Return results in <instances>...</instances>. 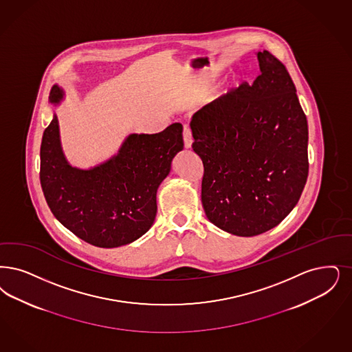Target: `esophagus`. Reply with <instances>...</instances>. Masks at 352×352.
Here are the masks:
<instances>
[{"label": "esophagus", "mask_w": 352, "mask_h": 352, "mask_svg": "<svg viewBox=\"0 0 352 352\" xmlns=\"http://www.w3.org/2000/svg\"><path fill=\"white\" fill-rule=\"evenodd\" d=\"M183 142H184L186 149L191 148V145H192V133L188 126H184V129H183Z\"/></svg>", "instance_id": "esophagus-1"}]
</instances>
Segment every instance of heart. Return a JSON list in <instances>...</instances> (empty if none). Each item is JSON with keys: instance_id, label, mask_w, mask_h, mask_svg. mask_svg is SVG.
Masks as SVG:
<instances>
[{"instance_id": "1", "label": "heart", "mask_w": 352, "mask_h": 352, "mask_svg": "<svg viewBox=\"0 0 352 352\" xmlns=\"http://www.w3.org/2000/svg\"><path fill=\"white\" fill-rule=\"evenodd\" d=\"M239 77H233V80H232V84H230V87H237L239 86Z\"/></svg>"}]
</instances>
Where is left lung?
Instances as JSON below:
<instances>
[{
  "mask_svg": "<svg viewBox=\"0 0 352 352\" xmlns=\"http://www.w3.org/2000/svg\"><path fill=\"white\" fill-rule=\"evenodd\" d=\"M261 74L191 119L204 166L201 204L212 224L253 237L280 224L308 178V122L285 67L256 54Z\"/></svg>",
  "mask_w": 352,
  "mask_h": 352,
  "instance_id": "1",
  "label": "left lung"
}]
</instances>
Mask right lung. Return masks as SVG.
Segmentation results:
<instances>
[{
	"label": "right lung",
	"mask_w": 352,
	"mask_h": 352,
	"mask_svg": "<svg viewBox=\"0 0 352 352\" xmlns=\"http://www.w3.org/2000/svg\"><path fill=\"white\" fill-rule=\"evenodd\" d=\"M64 98L55 85L50 103L56 107ZM182 131L173 123L160 133H131L111 158L80 169L64 155L54 113L41 145V184L50 210L73 234L98 248L140 239L155 223L157 190L183 149Z\"/></svg>",
	"instance_id": "1"
}]
</instances>
